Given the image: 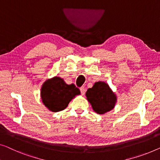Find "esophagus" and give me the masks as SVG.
I'll use <instances>...</instances> for the list:
<instances>
[{
    "instance_id": "34e87169",
    "label": "esophagus",
    "mask_w": 160,
    "mask_h": 160,
    "mask_svg": "<svg viewBox=\"0 0 160 160\" xmlns=\"http://www.w3.org/2000/svg\"><path fill=\"white\" fill-rule=\"evenodd\" d=\"M80 90L81 93H82V95H84L85 91H86V90H85V88L84 87H81V88H80Z\"/></svg>"
}]
</instances>
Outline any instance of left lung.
<instances>
[{
    "instance_id": "left-lung-1",
    "label": "left lung",
    "mask_w": 160,
    "mask_h": 160,
    "mask_svg": "<svg viewBox=\"0 0 160 160\" xmlns=\"http://www.w3.org/2000/svg\"><path fill=\"white\" fill-rule=\"evenodd\" d=\"M86 97L91 104L95 112L98 114H104L110 111L115 106L116 96L104 82H97L91 88L87 90Z\"/></svg>"
}]
</instances>
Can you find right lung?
<instances>
[{
  "mask_svg": "<svg viewBox=\"0 0 160 160\" xmlns=\"http://www.w3.org/2000/svg\"><path fill=\"white\" fill-rule=\"evenodd\" d=\"M80 94L74 84H66L63 79L54 77L45 81L41 89V97L44 106L52 112L62 111L75 95Z\"/></svg>",
  "mask_w": 160,
  "mask_h": 160,
  "instance_id": "add662e5",
  "label": "right lung"
}]
</instances>
